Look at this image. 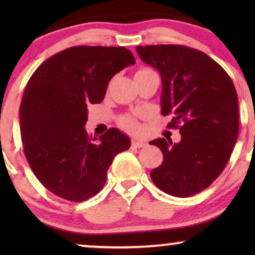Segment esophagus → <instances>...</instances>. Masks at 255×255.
Returning a JSON list of instances; mask_svg holds the SVG:
<instances>
[{"label":"esophagus","instance_id":"34e87169","mask_svg":"<svg viewBox=\"0 0 255 255\" xmlns=\"http://www.w3.org/2000/svg\"><path fill=\"white\" fill-rule=\"evenodd\" d=\"M146 146V142L145 141H140V140H133L132 141V147L133 148H141Z\"/></svg>","mask_w":255,"mask_h":255}]
</instances>
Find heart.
Returning a JSON list of instances; mask_svg holds the SVG:
<instances>
[{
  "instance_id": "heart-1",
  "label": "heart",
  "mask_w": 255,
  "mask_h": 255,
  "mask_svg": "<svg viewBox=\"0 0 255 255\" xmlns=\"http://www.w3.org/2000/svg\"><path fill=\"white\" fill-rule=\"evenodd\" d=\"M146 71H149L148 68H139L135 74H139V73H144ZM134 74V75H135ZM120 125L124 130L130 131V132H137L139 131V124L138 122L135 121V118L131 115H125V116H122L120 118Z\"/></svg>"
}]
</instances>
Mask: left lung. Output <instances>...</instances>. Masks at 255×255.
Masks as SVG:
<instances>
[{
    "label": "left lung",
    "mask_w": 255,
    "mask_h": 255,
    "mask_svg": "<svg viewBox=\"0 0 255 255\" xmlns=\"http://www.w3.org/2000/svg\"><path fill=\"white\" fill-rule=\"evenodd\" d=\"M139 57L161 75V114L180 142L159 138L163 161L151 172L159 189L188 197L208 188L224 170L239 131L238 96L231 78L203 52L183 45L137 46Z\"/></svg>",
    "instance_id": "left-lung-1"
}]
</instances>
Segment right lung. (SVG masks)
<instances>
[{
	"mask_svg": "<svg viewBox=\"0 0 255 255\" xmlns=\"http://www.w3.org/2000/svg\"><path fill=\"white\" fill-rule=\"evenodd\" d=\"M135 62L125 47L73 46L38 67L19 108L26 160L57 196L82 202L102 189L107 172L131 140L117 128L92 137L85 125L90 103L102 102L115 74Z\"/></svg>",
	"mask_w": 255,
	"mask_h": 255,
	"instance_id": "add662e5",
	"label": "right lung"
}]
</instances>
